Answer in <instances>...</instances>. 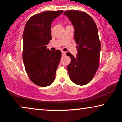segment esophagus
<instances>
[{
    "label": "esophagus",
    "instance_id": "esophagus-1",
    "mask_svg": "<svg viewBox=\"0 0 122 122\" xmlns=\"http://www.w3.org/2000/svg\"><path fill=\"white\" fill-rule=\"evenodd\" d=\"M66 52H65V51H62V54L63 56H65V55H66Z\"/></svg>",
    "mask_w": 122,
    "mask_h": 122
}]
</instances>
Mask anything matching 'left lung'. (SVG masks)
<instances>
[{
  "label": "left lung",
  "instance_id": "left-lung-1",
  "mask_svg": "<svg viewBox=\"0 0 122 122\" xmlns=\"http://www.w3.org/2000/svg\"><path fill=\"white\" fill-rule=\"evenodd\" d=\"M75 27V40L77 45L76 57L70 53L68 71L71 80L76 84L89 83L96 74L99 66L101 44L97 27L90 15L80 11L64 12Z\"/></svg>",
  "mask_w": 122,
  "mask_h": 122
}]
</instances>
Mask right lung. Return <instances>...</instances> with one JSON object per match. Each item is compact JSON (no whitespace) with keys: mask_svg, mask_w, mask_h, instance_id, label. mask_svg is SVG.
Returning <instances> with one entry per match:
<instances>
[{"mask_svg":"<svg viewBox=\"0 0 122 122\" xmlns=\"http://www.w3.org/2000/svg\"><path fill=\"white\" fill-rule=\"evenodd\" d=\"M63 12L45 11L27 20L23 35V61L28 76L35 84L46 87L54 81L61 58V51H51L46 45L51 40V22Z\"/></svg>","mask_w":122,"mask_h":122,"instance_id":"1","label":"right lung"}]
</instances>
